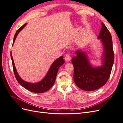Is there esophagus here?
Masks as SVG:
<instances>
[{
    "instance_id": "obj_1",
    "label": "esophagus",
    "mask_w": 123,
    "mask_h": 123,
    "mask_svg": "<svg viewBox=\"0 0 123 123\" xmlns=\"http://www.w3.org/2000/svg\"><path fill=\"white\" fill-rule=\"evenodd\" d=\"M65 59L66 62H69L71 60V56L69 54H66L65 57Z\"/></svg>"
}]
</instances>
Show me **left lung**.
I'll list each match as a JSON object with an SVG mask.
<instances>
[{
	"mask_svg": "<svg viewBox=\"0 0 123 123\" xmlns=\"http://www.w3.org/2000/svg\"><path fill=\"white\" fill-rule=\"evenodd\" d=\"M98 38L101 39L104 46L102 66L93 67L85 52L80 50L76 51V56L72 59L74 82L85 91H93L103 86L108 80L112 70L114 58L112 36L103 23Z\"/></svg>",
	"mask_w": 123,
	"mask_h": 123,
	"instance_id": "8db88e82",
	"label": "left lung"
}]
</instances>
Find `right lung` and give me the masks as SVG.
<instances>
[{"instance_id":"right-lung-1","label":"right lung","mask_w":123,"mask_h":123,"mask_svg":"<svg viewBox=\"0 0 123 123\" xmlns=\"http://www.w3.org/2000/svg\"><path fill=\"white\" fill-rule=\"evenodd\" d=\"M26 24H25L23 25H22L21 27L16 31L14 37L13 43H14L15 40V39L18 33H19V32L21 30L25 27L26 25ZM11 57L12 61V65L14 73L18 82L19 83V84L21 86H22L24 88L27 89V90H29L30 91L34 93H40L46 92L48 90H49V89L53 86V85L55 83L58 70L59 67H60L62 65L64 64L65 62V61L63 59L62 56L59 57L53 62L52 65L50 67L49 71H48L47 75L44 77V79L43 80H42L38 83H30L26 82V81L22 80L19 76V75H18L15 68V66L14 65L12 52H11Z\"/></svg>"}]
</instances>
